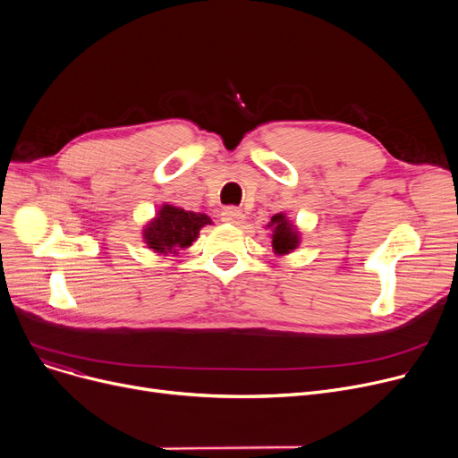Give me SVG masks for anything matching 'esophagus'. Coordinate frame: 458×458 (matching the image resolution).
Listing matches in <instances>:
<instances>
[{
  "instance_id": "1",
  "label": "esophagus",
  "mask_w": 458,
  "mask_h": 458,
  "mask_svg": "<svg viewBox=\"0 0 458 458\" xmlns=\"http://www.w3.org/2000/svg\"><path fill=\"white\" fill-rule=\"evenodd\" d=\"M221 219H223L225 223H228V225H242V223L245 221V215H243V211L239 209V208L230 206V208H225V209H223Z\"/></svg>"
}]
</instances>
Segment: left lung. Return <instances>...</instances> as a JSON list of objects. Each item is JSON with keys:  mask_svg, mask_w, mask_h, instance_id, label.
<instances>
[{"mask_svg": "<svg viewBox=\"0 0 458 458\" xmlns=\"http://www.w3.org/2000/svg\"><path fill=\"white\" fill-rule=\"evenodd\" d=\"M271 230V245L276 256H285L299 249L301 245V232L290 216L285 213H276L271 216V223L266 226Z\"/></svg>", "mask_w": 458, "mask_h": 458, "instance_id": "left-lung-1", "label": "left lung"}]
</instances>
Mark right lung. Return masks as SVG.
I'll use <instances>...</instances> for the list:
<instances>
[{
	"label": "right lung",
	"instance_id": "right-lung-1",
	"mask_svg": "<svg viewBox=\"0 0 458 458\" xmlns=\"http://www.w3.org/2000/svg\"><path fill=\"white\" fill-rule=\"evenodd\" d=\"M213 221L206 213L187 211L173 204H163L154 219L142 228V242L157 256H176L197 242L200 230Z\"/></svg>",
	"mask_w": 458,
	"mask_h": 458
}]
</instances>
